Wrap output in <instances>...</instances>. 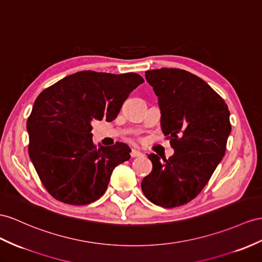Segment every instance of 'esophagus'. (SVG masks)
I'll return each instance as SVG.
<instances>
[{
    "mask_svg": "<svg viewBox=\"0 0 262 262\" xmlns=\"http://www.w3.org/2000/svg\"><path fill=\"white\" fill-rule=\"evenodd\" d=\"M143 154L140 152L139 150H137V149H132V152H130V156L133 157V158H136V157H140L142 156Z\"/></svg>",
    "mask_w": 262,
    "mask_h": 262,
    "instance_id": "34e87169",
    "label": "esophagus"
}]
</instances>
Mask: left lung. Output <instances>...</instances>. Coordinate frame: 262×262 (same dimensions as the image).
Returning a JSON list of instances; mask_svg holds the SVG:
<instances>
[{
    "label": "left lung",
    "mask_w": 262,
    "mask_h": 262,
    "mask_svg": "<svg viewBox=\"0 0 262 262\" xmlns=\"http://www.w3.org/2000/svg\"><path fill=\"white\" fill-rule=\"evenodd\" d=\"M145 76L158 97L160 126L175 154L163 162L150 154L152 170L142 190L157 206H183L198 196L223 159L230 113L225 100L189 72L160 69Z\"/></svg>",
    "instance_id": "1"
}]
</instances>
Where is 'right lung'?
Here are the masks:
<instances>
[{
	"mask_svg": "<svg viewBox=\"0 0 262 262\" xmlns=\"http://www.w3.org/2000/svg\"><path fill=\"white\" fill-rule=\"evenodd\" d=\"M144 82L136 73L82 71L44 90L26 123L29 155L45 189L70 205L97 200L114 168L130 158L124 143L96 147L94 120L112 122L128 94Z\"/></svg>",
	"mask_w": 262,
	"mask_h": 262,
	"instance_id": "1",
	"label": "right lung"
}]
</instances>
